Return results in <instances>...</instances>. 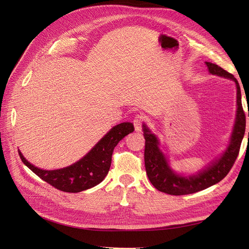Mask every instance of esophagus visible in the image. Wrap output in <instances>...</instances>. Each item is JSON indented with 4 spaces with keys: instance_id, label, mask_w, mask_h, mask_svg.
I'll return each instance as SVG.
<instances>
[{
    "instance_id": "34e87169",
    "label": "esophagus",
    "mask_w": 249,
    "mask_h": 249,
    "mask_svg": "<svg viewBox=\"0 0 249 249\" xmlns=\"http://www.w3.org/2000/svg\"><path fill=\"white\" fill-rule=\"evenodd\" d=\"M143 122H144V118H143V116L138 115V114L135 116V118L133 120V124H134V126H135V130H136L137 132L141 131Z\"/></svg>"
}]
</instances>
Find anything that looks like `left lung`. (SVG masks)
Masks as SVG:
<instances>
[{
    "label": "left lung",
    "instance_id": "1",
    "mask_svg": "<svg viewBox=\"0 0 249 249\" xmlns=\"http://www.w3.org/2000/svg\"><path fill=\"white\" fill-rule=\"evenodd\" d=\"M209 71L212 74L224 77L235 81L237 87V117L235 126L231 138V144L225 150L222 157L207 169L197 175L189 177H180L173 172L159 149V142L154 134L143 124V136L145 139L144 163L146 175L153 186L161 192L170 195H186L201 191L217 184L228 176L240 152L241 142L244 137L246 116L241 101V90L237 79L229 71H224L217 64L206 62ZM249 117V111H248Z\"/></svg>",
    "mask_w": 249,
    "mask_h": 249
}]
</instances>
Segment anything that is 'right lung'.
<instances>
[{
    "label": "right lung",
    "mask_w": 249,
    "mask_h": 249,
    "mask_svg": "<svg viewBox=\"0 0 249 249\" xmlns=\"http://www.w3.org/2000/svg\"><path fill=\"white\" fill-rule=\"evenodd\" d=\"M132 132H134V125L131 123H123L115 125L80 161L69 167L57 170L37 168L25 159L19 150L18 154L22 163L44 182L63 192L77 193L92 188L102 182L109 172L114 147L120 140Z\"/></svg>",
    "instance_id": "1"
}]
</instances>
